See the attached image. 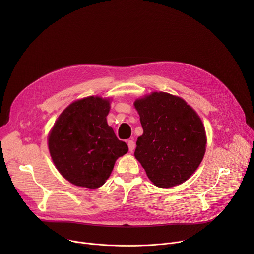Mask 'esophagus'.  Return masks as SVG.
I'll return each mask as SVG.
<instances>
[{"mask_svg":"<svg viewBox=\"0 0 254 254\" xmlns=\"http://www.w3.org/2000/svg\"><path fill=\"white\" fill-rule=\"evenodd\" d=\"M127 146H128V150H129V152H133L134 151V148H135V143H134V141L133 140H128L127 141Z\"/></svg>","mask_w":254,"mask_h":254,"instance_id":"esophagus-1","label":"esophagus"}]
</instances>
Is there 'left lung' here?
<instances>
[{"mask_svg": "<svg viewBox=\"0 0 254 254\" xmlns=\"http://www.w3.org/2000/svg\"><path fill=\"white\" fill-rule=\"evenodd\" d=\"M133 104L143 129L136 140L135 159L157 187L184 183L205 155L201 119L184 99L167 92H152Z\"/></svg>", "mask_w": 254, "mask_h": 254, "instance_id": "1", "label": "left lung"}]
</instances>
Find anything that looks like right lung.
I'll return each instance as SVG.
<instances>
[{"label": "right lung", "mask_w": 254, "mask_h": 254, "mask_svg": "<svg viewBox=\"0 0 254 254\" xmlns=\"http://www.w3.org/2000/svg\"><path fill=\"white\" fill-rule=\"evenodd\" d=\"M110 98L88 96L68 105L54 124L48 148L59 173L71 184L89 189L102 186L116 161L127 153L107 125Z\"/></svg>", "instance_id": "1"}]
</instances>
